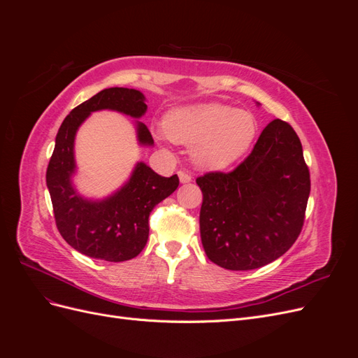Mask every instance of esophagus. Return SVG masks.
I'll use <instances>...</instances> for the list:
<instances>
[{"label": "esophagus", "instance_id": "esophagus-1", "mask_svg": "<svg viewBox=\"0 0 358 358\" xmlns=\"http://www.w3.org/2000/svg\"><path fill=\"white\" fill-rule=\"evenodd\" d=\"M178 176H179V179H180V182H182V183H189V182L192 180L191 175H188V173H187V171H183V170L178 171Z\"/></svg>", "mask_w": 358, "mask_h": 358}]
</instances>
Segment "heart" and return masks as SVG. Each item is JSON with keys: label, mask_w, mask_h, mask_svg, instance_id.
Masks as SVG:
<instances>
[{"label": "heart", "mask_w": 358, "mask_h": 358, "mask_svg": "<svg viewBox=\"0 0 358 358\" xmlns=\"http://www.w3.org/2000/svg\"><path fill=\"white\" fill-rule=\"evenodd\" d=\"M164 127L170 138L196 145L192 157L197 164L215 170L239 159L257 134L251 113L220 103L178 109L166 117Z\"/></svg>", "instance_id": "heart-1"}]
</instances>
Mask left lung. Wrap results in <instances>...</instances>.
<instances>
[{"label": "left lung", "mask_w": 358, "mask_h": 358, "mask_svg": "<svg viewBox=\"0 0 358 358\" xmlns=\"http://www.w3.org/2000/svg\"><path fill=\"white\" fill-rule=\"evenodd\" d=\"M203 192L200 234L212 263L252 270L284 255L305 222L310 175L300 138L275 119L231 171L196 179Z\"/></svg>", "instance_id": "8db88e82"}]
</instances>
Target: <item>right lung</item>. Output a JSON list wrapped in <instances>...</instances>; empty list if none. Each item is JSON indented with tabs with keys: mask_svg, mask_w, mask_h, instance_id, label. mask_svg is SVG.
Masks as SVG:
<instances>
[{
	"mask_svg": "<svg viewBox=\"0 0 358 358\" xmlns=\"http://www.w3.org/2000/svg\"><path fill=\"white\" fill-rule=\"evenodd\" d=\"M101 109L140 117L146 112L145 96L136 90L107 88L74 107L58 129L46 183L64 241L80 254L119 263L142 252L149 236V215L159 201L175 192L179 178L159 176L138 162L131 179L115 196L103 201L82 199L70 182L74 171V136L91 112ZM137 136L140 143H154L152 134L142 122L137 124Z\"/></svg>",
	"mask_w": 358,
	"mask_h": 358,
	"instance_id": "obj_1",
	"label": "right lung"
}]
</instances>
